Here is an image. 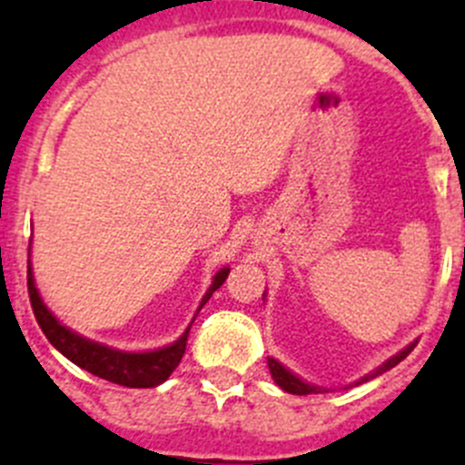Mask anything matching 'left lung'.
<instances>
[{
    "mask_svg": "<svg viewBox=\"0 0 465 465\" xmlns=\"http://www.w3.org/2000/svg\"><path fill=\"white\" fill-rule=\"evenodd\" d=\"M262 299H265V294H262ZM416 344H419V340L410 341V344H407L405 349H401V351H398L396 355H391V358H387V360H384V362L380 364V367L373 369V371L364 373V376L360 378V380H355L353 384H362V382H369V380L378 378L380 373H384V371H389V369H393V367H396L398 362H401V360H405L407 355H410L411 351H414V346H416ZM267 367H270L272 380H274V382L279 384V387L283 389V391H288V393H297V396H308V393H322V391H331V389H328V387H320V384H312V382H308V380L299 378L297 373H292V371H290L288 367H283V364H281L279 360H274V358H267ZM353 384H351V387H353Z\"/></svg>",
    "mask_w": 465,
    "mask_h": 465,
    "instance_id": "obj_1",
    "label": "left lung"
}]
</instances>
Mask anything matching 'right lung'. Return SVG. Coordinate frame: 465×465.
Returning a JSON list of instances; mask_svg holds the SVG:
<instances>
[{"instance_id": "obj_1", "label": "right lung", "mask_w": 465, "mask_h": 465, "mask_svg": "<svg viewBox=\"0 0 465 465\" xmlns=\"http://www.w3.org/2000/svg\"><path fill=\"white\" fill-rule=\"evenodd\" d=\"M31 256V254H29ZM229 274V267H220L215 272L213 281H211L209 290L204 292L203 302H200L195 317L203 311V306L211 299V294L224 283ZM29 297L33 312H35V320L40 323L42 332L46 335V340L60 351L67 360H72L76 367L85 369V371L94 373V376L107 380V382L121 384V387H133V389H148L157 387L163 380H168L173 371L180 364L182 355L186 351V340H189V331L193 326L191 320L186 331L177 337L173 344L162 346V349L153 351H121L114 346H107L103 341L89 340L83 337L81 332L72 331L69 326L60 323L58 317L46 308V303L42 302L40 290L35 285V276H33V267L29 261Z\"/></svg>"}]
</instances>
